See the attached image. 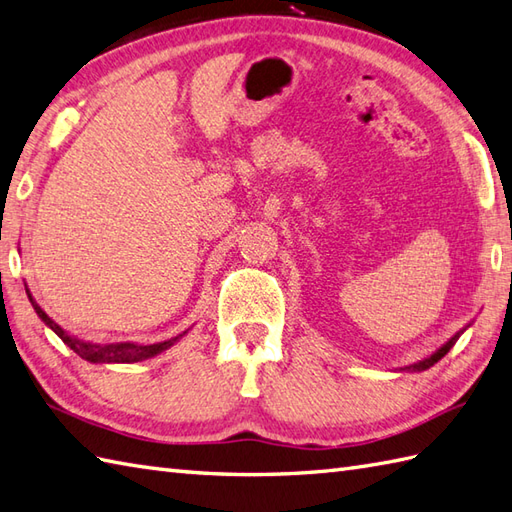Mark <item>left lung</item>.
<instances>
[{
  "label": "left lung",
  "instance_id": "obj_1",
  "mask_svg": "<svg viewBox=\"0 0 512 512\" xmlns=\"http://www.w3.org/2000/svg\"><path fill=\"white\" fill-rule=\"evenodd\" d=\"M471 326V324H469ZM469 326H464L462 328V331H458L456 335H453L451 339H449V342H445V344H442L436 352H431V355L429 357H425V359H420V361H416V363H412V366H405V368H401V372H423V370H427V368H431V366H434V363L436 361H440L442 357H445L447 355V352L453 348V344H456L458 342V339H460V335L464 333V331H467V328Z\"/></svg>",
  "mask_w": 512,
  "mask_h": 512
}]
</instances>
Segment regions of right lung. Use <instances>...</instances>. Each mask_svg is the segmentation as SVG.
I'll list each match as a JSON object with an SVG mask.
<instances>
[{"mask_svg": "<svg viewBox=\"0 0 512 512\" xmlns=\"http://www.w3.org/2000/svg\"><path fill=\"white\" fill-rule=\"evenodd\" d=\"M28 293V300L32 304L34 313L41 317V322L52 328V331L59 335L63 342L70 346L78 357H83L89 363H135V361H144V359H151L155 355H160V352L168 350L170 346H175L181 337H184L188 331H184L177 337H170L166 342H157V344H135V342H118V344H92V342H83V339H78L74 335H67L63 328L56 324L52 317L45 313L41 306L34 302L30 289H26Z\"/></svg>", "mask_w": 512, "mask_h": 512, "instance_id": "obj_1", "label": "right lung"}]
</instances>
